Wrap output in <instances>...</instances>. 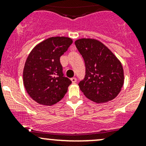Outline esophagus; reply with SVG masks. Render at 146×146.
Returning a JSON list of instances; mask_svg holds the SVG:
<instances>
[{
  "label": "esophagus",
  "instance_id": "esophagus-1",
  "mask_svg": "<svg viewBox=\"0 0 146 146\" xmlns=\"http://www.w3.org/2000/svg\"><path fill=\"white\" fill-rule=\"evenodd\" d=\"M70 80H71V82H73V83H76V81H77V80H76V78H72L70 79Z\"/></svg>",
  "mask_w": 146,
  "mask_h": 146
}]
</instances>
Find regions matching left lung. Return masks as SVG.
Returning a JSON list of instances; mask_svg holds the SVG:
<instances>
[{
    "label": "left lung",
    "instance_id": "obj_1",
    "mask_svg": "<svg viewBox=\"0 0 146 146\" xmlns=\"http://www.w3.org/2000/svg\"><path fill=\"white\" fill-rule=\"evenodd\" d=\"M85 64V76L78 85L86 98L97 103L116 98L124 81L122 65L100 41L80 39L75 42Z\"/></svg>",
    "mask_w": 146,
    "mask_h": 146
}]
</instances>
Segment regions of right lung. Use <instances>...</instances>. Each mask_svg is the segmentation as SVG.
I'll list each match as a JSON object with an SVG mask.
<instances>
[{"label": "right lung", "mask_w": 146, "mask_h": 146, "mask_svg": "<svg viewBox=\"0 0 146 146\" xmlns=\"http://www.w3.org/2000/svg\"><path fill=\"white\" fill-rule=\"evenodd\" d=\"M72 43L69 37H50L29 53L23 70V83L28 95L39 104L53 105L67 92L71 80L64 76L60 57Z\"/></svg>", "instance_id": "add662e5"}]
</instances>
